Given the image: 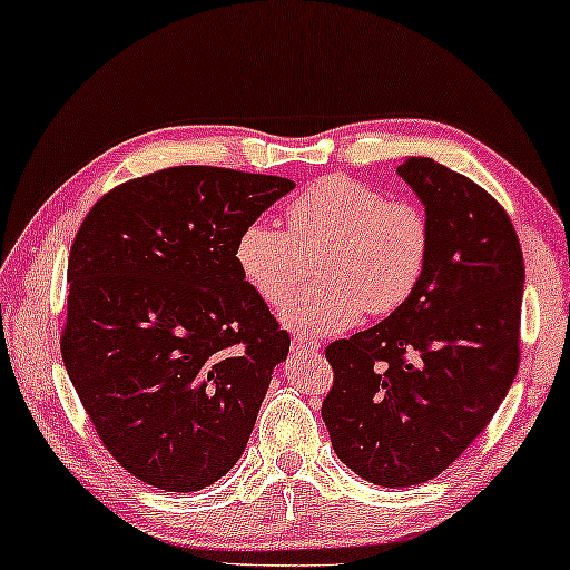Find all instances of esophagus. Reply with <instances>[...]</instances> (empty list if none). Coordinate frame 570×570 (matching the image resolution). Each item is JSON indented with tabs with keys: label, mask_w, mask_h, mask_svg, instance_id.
<instances>
[{
	"label": "esophagus",
	"mask_w": 570,
	"mask_h": 570,
	"mask_svg": "<svg viewBox=\"0 0 570 570\" xmlns=\"http://www.w3.org/2000/svg\"><path fill=\"white\" fill-rule=\"evenodd\" d=\"M291 347L295 350V353H316L318 342L311 340V337H303V334H293Z\"/></svg>",
	"instance_id": "obj_1"
}]
</instances>
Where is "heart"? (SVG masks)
<instances>
[{
    "label": "heart",
    "mask_w": 570,
    "mask_h": 570,
    "mask_svg": "<svg viewBox=\"0 0 570 570\" xmlns=\"http://www.w3.org/2000/svg\"><path fill=\"white\" fill-rule=\"evenodd\" d=\"M287 230L254 220L238 233L233 259L248 287L283 308L318 252L322 279L303 287L285 311L306 334H332L361 322L365 311L394 314L417 291L431 256V220L410 199H389L379 186L326 176L287 205Z\"/></svg>",
    "instance_id": "b5f03b06"
}]
</instances>
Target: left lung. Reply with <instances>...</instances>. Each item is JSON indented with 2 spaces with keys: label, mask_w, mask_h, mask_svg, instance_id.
Returning <instances> with one entry per match:
<instances>
[{
  "label": "left lung",
  "mask_w": 570,
  "mask_h": 570,
  "mask_svg": "<svg viewBox=\"0 0 570 570\" xmlns=\"http://www.w3.org/2000/svg\"><path fill=\"white\" fill-rule=\"evenodd\" d=\"M396 174L431 220L425 275L384 322L326 345L322 404L337 456L384 488L435 478L485 431L517 379L524 295L519 236L482 186L431 158Z\"/></svg>",
  "instance_id": "8db88e82"
}]
</instances>
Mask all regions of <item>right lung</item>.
Returning a JSON list of instances; mask_svg holds the SVG:
<instances>
[{"label": "right lung", "instance_id": "right-lung-1", "mask_svg": "<svg viewBox=\"0 0 570 570\" xmlns=\"http://www.w3.org/2000/svg\"><path fill=\"white\" fill-rule=\"evenodd\" d=\"M293 186L163 168L104 194L77 230L61 357L100 443L147 485L191 493L244 454L291 334L233 248Z\"/></svg>", "mask_w": 570, "mask_h": 570}]
</instances>
